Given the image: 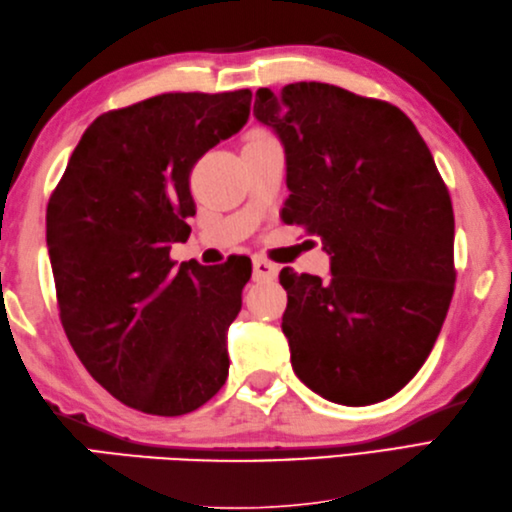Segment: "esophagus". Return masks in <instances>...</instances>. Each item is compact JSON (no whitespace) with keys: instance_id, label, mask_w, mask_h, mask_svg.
Instances as JSON below:
<instances>
[{"instance_id":"esophagus-1","label":"esophagus","mask_w":512,"mask_h":512,"mask_svg":"<svg viewBox=\"0 0 512 512\" xmlns=\"http://www.w3.org/2000/svg\"><path fill=\"white\" fill-rule=\"evenodd\" d=\"M277 273H279L277 264L268 262V259H264V257L253 259V279L255 281H270V279L277 277Z\"/></svg>"}]
</instances>
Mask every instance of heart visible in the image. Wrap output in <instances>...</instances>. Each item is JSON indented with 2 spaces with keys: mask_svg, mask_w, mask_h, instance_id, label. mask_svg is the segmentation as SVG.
I'll return each mask as SVG.
<instances>
[{
  "mask_svg": "<svg viewBox=\"0 0 512 512\" xmlns=\"http://www.w3.org/2000/svg\"><path fill=\"white\" fill-rule=\"evenodd\" d=\"M255 138H266V134H255V136H250V140H255Z\"/></svg>",
  "mask_w": 512,
  "mask_h": 512,
  "instance_id": "b5f03b06",
  "label": "heart"
}]
</instances>
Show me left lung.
<instances>
[{
  "label": "left lung",
  "instance_id": "1",
  "mask_svg": "<svg viewBox=\"0 0 512 512\" xmlns=\"http://www.w3.org/2000/svg\"><path fill=\"white\" fill-rule=\"evenodd\" d=\"M286 149L284 220L321 237L328 281L279 273L295 374L363 407L394 396L433 350L455 288L447 184L405 112L317 81L257 90Z\"/></svg>",
  "mask_w": 512,
  "mask_h": 512
}]
</instances>
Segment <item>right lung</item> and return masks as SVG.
Wrapping results in <instances>:
<instances>
[{"instance_id":"add662e5","label":"right lung","mask_w":512,"mask_h":512,"mask_svg":"<svg viewBox=\"0 0 512 512\" xmlns=\"http://www.w3.org/2000/svg\"><path fill=\"white\" fill-rule=\"evenodd\" d=\"M253 92H169L101 114L52 191L46 242L68 341L92 378L154 416L195 411L228 376L226 330L250 259L176 262L195 215L189 178L248 121Z\"/></svg>"}]
</instances>
